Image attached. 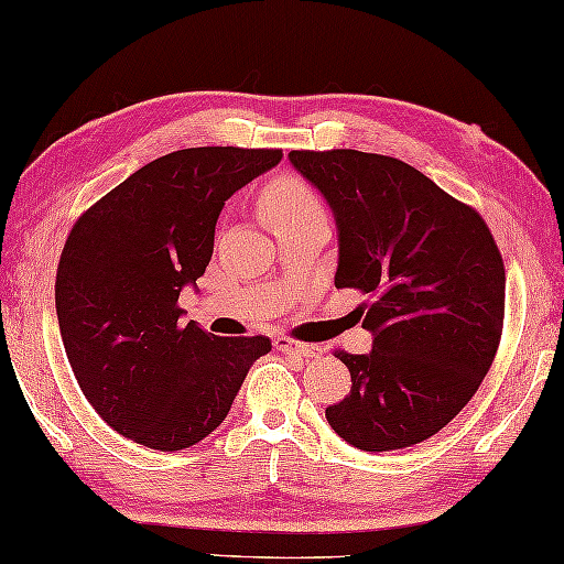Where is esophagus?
I'll return each instance as SVG.
<instances>
[{"label": "esophagus", "instance_id": "obj_1", "mask_svg": "<svg viewBox=\"0 0 564 564\" xmlns=\"http://www.w3.org/2000/svg\"><path fill=\"white\" fill-rule=\"evenodd\" d=\"M275 349H279L281 355L297 357V359H315L323 355V349H319L317 345H303V341H293L289 337L275 339Z\"/></svg>", "mask_w": 564, "mask_h": 564}]
</instances>
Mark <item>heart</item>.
<instances>
[{
	"instance_id": "1",
	"label": "heart",
	"mask_w": 564,
	"mask_h": 564,
	"mask_svg": "<svg viewBox=\"0 0 564 564\" xmlns=\"http://www.w3.org/2000/svg\"><path fill=\"white\" fill-rule=\"evenodd\" d=\"M261 205L271 223L325 213L313 187L301 178H293V175H283V178L269 183L267 191H263Z\"/></svg>"
}]
</instances>
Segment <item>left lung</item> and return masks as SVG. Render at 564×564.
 <instances>
[{"instance_id": "1", "label": "left lung", "mask_w": 564, "mask_h": 564, "mask_svg": "<svg viewBox=\"0 0 564 564\" xmlns=\"http://www.w3.org/2000/svg\"><path fill=\"white\" fill-rule=\"evenodd\" d=\"M289 161L333 209L335 285L371 295V351H337L351 389L327 423L364 452L423 443L469 403L499 347L506 273L491 231L399 159L337 149Z\"/></svg>"}]
</instances>
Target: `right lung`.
Listing matches in <instances>:
<instances>
[{
    "label": "right lung",
    "instance_id": "add662e5",
    "mask_svg": "<svg viewBox=\"0 0 564 564\" xmlns=\"http://www.w3.org/2000/svg\"><path fill=\"white\" fill-rule=\"evenodd\" d=\"M283 159L279 149L173 151L131 173L65 241L55 313L85 399L119 435L175 452L225 421L269 337H217L178 295L205 273L225 203Z\"/></svg>",
    "mask_w": 564,
    "mask_h": 564
}]
</instances>
